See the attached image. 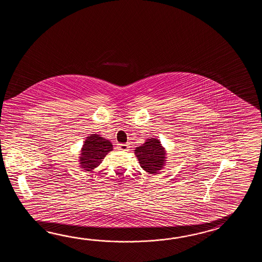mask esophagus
Segmentation results:
<instances>
[{
	"label": "esophagus",
	"instance_id": "obj_1",
	"mask_svg": "<svg viewBox=\"0 0 262 262\" xmlns=\"http://www.w3.org/2000/svg\"><path fill=\"white\" fill-rule=\"evenodd\" d=\"M129 148H130V146H129L128 143H126V144H122V143H119V144L117 145L118 150H128Z\"/></svg>",
	"mask_w": 262,
	"mask_h": 262
}]
</instances>
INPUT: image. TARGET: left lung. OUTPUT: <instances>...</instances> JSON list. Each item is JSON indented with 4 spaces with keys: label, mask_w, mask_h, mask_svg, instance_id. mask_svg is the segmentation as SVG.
<instances>
[{
    "label": "left lung",
    "mask_w": 262,
    "mask_h": 262,
    "mask_svg": "<svg viewBox=\"0 0 262 262\" xmlns=\"http://www.w3.org/2000/svg\"><path fill=\"white\" fill-rule=\"evenodd\" d=\"M135 155L139 159V165L150 174L159 172L167 161L165 149L156 139H146L144 144L136 148Z\"/></svg>",
    "instance_id": "1"
}]
</instances>
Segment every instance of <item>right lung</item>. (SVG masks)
<instances>
[{"mask_svg": "<svg viewBox=\"0 0 262 262\" xmlns=\"http://www.w3.org/2000/svg\"><path fill=\"white\" fill-rule=\"evenodd\" d=\"M112 147L110 140H106L99 135L92 134L90 137H87L79 156L81 168H84L86 171H92L98 167L105 156L113 150Z\"/></svg>", "mask_w": 262, "mask_h": 262, "instance_id": "add662e5", "label": "right lung"}]
</instances>
